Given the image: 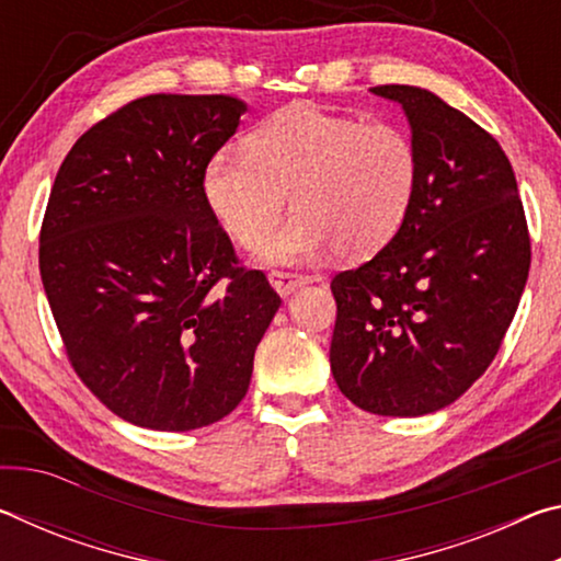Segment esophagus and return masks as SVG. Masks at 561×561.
<instances>
[{"instance_id": "esophagus-1", "label": "esophagus", "mask_w": 561, "mask_h": 561, "mask_svg": "<svg viewBox=\"0 0 561 561\" xmlns=\"http://www.w3.org/2000/svg\"><path fill=\"white\" fill-rule=\"evenodd\" d=\"M311 277H304V274H291V272H272L270 274V284L272 289L282 294V297H289L297 289H301L304 284H309Z\"/></svg>"}]
</instances>
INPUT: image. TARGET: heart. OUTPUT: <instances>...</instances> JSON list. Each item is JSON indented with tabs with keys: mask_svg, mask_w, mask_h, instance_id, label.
<instances>
[{
	"mask_svg": "<svg viewBox=\"0 0 561 561\" xmlns=\"http://www.w3.org/2000/svg\"><path fill=\"white\" fill-rule=\"evenodd\" d=\"M417 185V150L396 123H364L311 103L274 113L247 138L222 148L203 173L205 203L237 244L272 232L287 207L297 215L254 252L270 267L299 264L334 247L368 257L405 222Z\"/></svg>",
	"mask_w": 561,
	"mask_h": 561,
	"instance_id": "b5f03b06",
	"label": "heart"
}]
</instances>
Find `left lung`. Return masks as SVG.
Here are the masks:
<instances>
[{
    "label": "left lung",
    "mask_w": 561,
    "mask_h": 561,
    "mask_svg": "<svg viewBox=\"0 0 561 561\" xmlns=\"http://www.w3.org/2000/svg\"><path fill=\"white\" fill-rule=\"evenodd\" d=\"M403 108L417 150L405 222L371 262L331 282L329 360L360 411L415 417L485 374L529 274V234L495 138L428 89L376 87Z\"/></svg>",
    "instance_id": "obj_1"
}]
</instances>
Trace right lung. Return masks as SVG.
<instances>
[{"label":"right lung","mask_w":561,"mask_h":561,"mask_svg":"<svg viewBox=\"0 0 561 561\" xmlns=\"http://www.w3.org/2000/svg\"><path fill=\"white\" fill-rule=\"evenodd\" d=\"M232 96L156 93L76 140L39 237L46 299L81 381L123 421L195 431L232 413L282 299L237 267L205 203Z\"/></svg>","instance_id":"right-lung-1"}]
</instances>
